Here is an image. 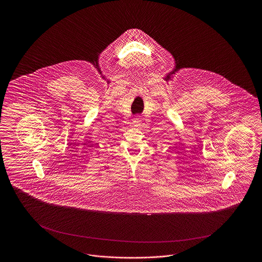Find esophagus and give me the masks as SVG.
<instances>
[{
	"instance_id": "obj_1",
	"label": "esophagus",
	"mask_w": 262,
	"mask_h": 262,
	"mask_svg": "<svg viewBox=\"0 0 262 262\" xmlns=\"http://www.w3.org/2000/svg\"><path fill=\"white\" fill-rule=\"evenodd\" d=\"M140 122H141L140 118H139V117H136V118L133 120V125H135V126H138V125H140Z\"/></svg>"
}]
</instances>
